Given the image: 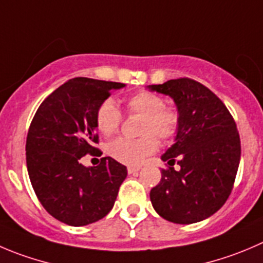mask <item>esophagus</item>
<instances>
[{
    "label": "esophagus",
    "instance_id": "34e87169",
    "mask_svg": "<svg viewBox=\"0 0 263 263\" xmlns=\"http://www.w3.org/2000/svg\"><path fill=\"white\" fill-rule=\"evenodd\" d=\"M139 169H141V167H139V166H129V167H127V173H129V174H134V173H137V172H138Z\"/></svg>",
    "mask_w": 263,
    "mask_h": 263
}]
</instances>
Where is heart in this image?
<instances>
[{
    "mask_svg": "<svg viewBox=\"0 0 263 263\" xmlns=\"http://www.w3.org/2000/svg\"><path fill=\"white\" fill-rule=\"evenodd\" d=\"M126 109L130 115L143 117L136 139L119 138L108 144V155L116 161L126 165H138L156 151L159 142H169L178 134L181 116L174 106L165 104L164 98L149 90H141L126 99ZM122 114L111 99L99 104L96 112V124L99 133L112 137L120 130Z\"/></svg>",
    "mask_w": 263,
    "mask_h": 263,
    "instance_id": "1",
    "label": "heart"
}]
</instances>
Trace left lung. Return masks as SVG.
<instances>
[{"label": "left lung", "mask_w": 263, "mask_h": 263, "mask_svg": "<svg viewBox=\"0 0 263 263\" xmlns=\"http://www.w3.org/2000/svg\"><path fill=\"white\" fill-rule=\"evenodd\" d=\"M174 99L181 116L176 143L161 159V181L149 192L152 206L164 219L190 224L216 213L229 199L240 162L236 122L213 91L192 79L149 85ZM179 157V171L172 163Z\"/></svg>", "instance_id": "1"}]
</instances>
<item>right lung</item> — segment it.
Instances as JSON below:
<instances>
[{
	"instance_id": "1",
	"label": "right lung",
	"mask_w": 263,
	"mask_h": 263,
	"mask_svg": "<svg viewBox=\"0 0 263 263\" xmlns=\"http://www.w3.org/2000/svg\"><path fill=\"white\" fill-rule=\"evenodd\" d=\"M121 82L76 77L40 104L27 134L26 160L32 187L47 213L69 226L106 217L126 178V166L102 157L98 166L80 162L99 151L96 112Z\"/></svg>"
}]
</instances>
